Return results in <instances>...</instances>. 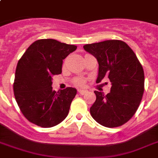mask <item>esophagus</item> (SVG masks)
<instances>
[{"label":"esophagus","mask_w":158,"mask_h":158,"mask_svg":"<svg viewBox=\"0 0 158 158\" xmlns=\"http://www.w3.org/2000/svg\"><path fill=\"white\" fill-rule=\"evenodd\" d=\"M78 92H79V94H81V95H84V94H88V91L85 90V89H79Z\"/></svg>","instance_id":"1"}]
</instances>
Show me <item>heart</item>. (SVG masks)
Returning <instances> with one entry per match:
<instances>
[{"label":"heart","instance_id":"obj_1","mask_svg":"<svg viewBox=\"0 0 158 158\" xmlns=\"http://www.w3.org/2000/svg\"><path fill=\"white\" fill-rule=\"evenodd\" d=\"M75 84L77 85H79V86H82V85H84V80L83 79H75Z\"/></svg>","mask_w":158,"mask_h":158}]
</instances>
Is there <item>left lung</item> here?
I'll return each mask as SVG.
<instances>
[{
    "label": "left lung",
    "instance_id": "left-lung-1",
    "mask_svg": "<svg viewBox=\"0 0 158 158\" xmlns=\"http://www.w3.org/2000/svg\"><path fill=\"white\" fill-rule=\"evenodd\" d=\"M84 50L98 62L97 83L106 77L110 91H94L96 101L90 107L92 117L105 127L124 125L135 114L144 91V73L136 55L125 43L107 40L87 44Z\"/></svg>",
    "mask_w": 158,
    "mask_h": 158
}]
</instances>
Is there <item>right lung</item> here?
Returning a JSON list of instances; mask_svg holds the SVG:
<instances>
[{
  "instance_id": "1",
  "label": "right lung",
  "mask_w": 158,
  "mask_h": 158,
  "mask_svg": "<svg viewBox=\"0 0 158 158\" xmlns=\"http://www.w3.org/2000/svg\"><path fill=\"white\" fill-rule=\"evenodd\" d=\"M77 47L54 39L32 43L16 67L14 93L21 112L30 122L53 127L66 118L76 89L52 90V76L61 74L63 60Z\"/></svg>"
}]
</instances>
